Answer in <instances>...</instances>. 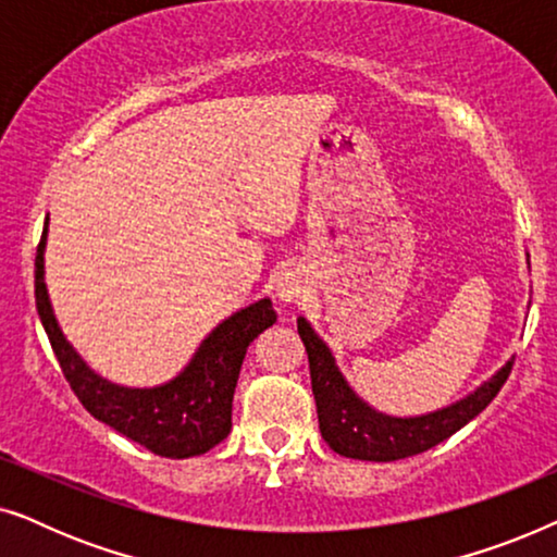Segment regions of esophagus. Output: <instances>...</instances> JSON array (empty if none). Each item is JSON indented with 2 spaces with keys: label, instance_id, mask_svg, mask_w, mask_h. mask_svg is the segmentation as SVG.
<instances>
[{
  "label": "esophagus",
  "instance_id": "34e87169",
  "mask_svg": "<svg viewBox=\"0 0 557 557\" xmlns=\"http://www.w3.org/2000/svg\"><path fill=\"white\" fill-rule=\"evenodd\" d=\"M276 296L281 301H296L301 296V281L292 271H284L276 281Z\"/></svg>",
  "mask_w": 557,
  "mask_h": 557
}]
</instances>
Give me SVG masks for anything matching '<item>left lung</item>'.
I'll return each instance as SVG.
<instances>
[{
	"mask_svg": "<svg viewBox=\"0 0 557 557\" xmlns=\"http://www.w3.org/2000/svg\"><path fill=\"white\" fill-rule=\"evenodd\" d=\"M299 337L309 355L311 393H314L317 400L322 438L339 456L362 461L408 459V456L429 451L441 441L454 436L456 431L463 429L471 418H476L497 398L515 364L512 357L505 368L494 372L474 393L451 403V406L413 418H395L368 406L349 387L337 362H334L332 349L319 339V334L311 330V324L304 317H299Z\"/></svg>",
	"mask_w": 557,
	"mask_h": 557,
	"instance_id": "1",
	"label": "left lung"
}]
</instances>
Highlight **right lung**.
I'll use <instances>...</instances> for the list:
<instances>
[{"instance_id":"add662e5","label":"right lung","mask_w":557,"mask_h":557,"mask_svg":"<svg viewBox=\"0 0 557 557\" xmlns=\"http://www.w3.org/2000/svg\"><path fill=\"white\" fill-rule=\"evenodd\" d=\"M45 223L35 256V304L60 370L90 416L166 459L200 456L227 438L233 393L246 349L276 322L271 299H261L220 322L177 377L157 387H124L96 375L60 332L45 286Z\"/></svg>"}]
</instances>
